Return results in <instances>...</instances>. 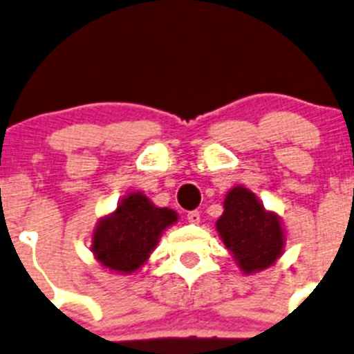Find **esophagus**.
<instances>
[{
	"instance_id": "34e87169",
	"label": "esophagus",
	"mask_w": 354,
	"mask_h": 354,
	"mask_svg": "<svg viewBox=\"0 0 354 354\" xmlns=\"http://www.w3.org/2000/svg\"><path fill=\"white\" fill-rule=\"evenodd\" d=\"M187 219L190 224H198L200 223V212L198 210H192L187 214Z\"/></svg>"
}]
</instances>
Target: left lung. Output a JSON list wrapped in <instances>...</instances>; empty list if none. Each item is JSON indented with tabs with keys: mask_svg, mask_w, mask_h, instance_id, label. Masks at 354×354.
Segmentation results:
<instances>
[{
	"mask_svg": "<svg viewBox=\"0 0 354 354\" xmlns=\"http://www.w3.org/2000/svg\"><path fill=\"white\" fill-rule=\"evenodd\" d=\"M216 231L246 276L272 267L286 246L281 217L267 210L262 200L243 185H236L226 194Z\"/></svg>",
	"mask_w": 354,
	"mask_h": 354,
	"instance_id": "1",
	"label": "left lung"
}]
</instances>
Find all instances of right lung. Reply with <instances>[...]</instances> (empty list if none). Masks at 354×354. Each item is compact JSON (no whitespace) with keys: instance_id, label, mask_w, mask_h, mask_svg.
Masks as SVG:
<instances>
[{"instance_id":"add662e5","label":"right lung","mask_w":354,"mask_h":354,"mask_svg":"<svg viewBox=\"0 0 354 354\" xmlns=\"http://www.w3.org/2000/svg\"><path fill=\"white\" fill-rule=\"evenodd\" d=\"M178 221L169 207H157L144 192H127L113 212L97 221L91 252L102 269L130 276L145 266L160 236Z\"/></svg>"}]
</instances>
